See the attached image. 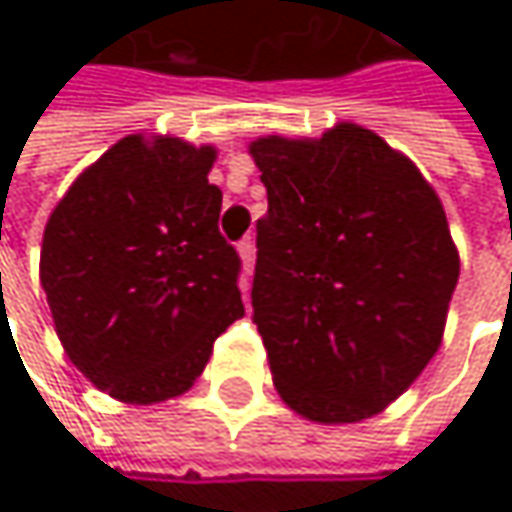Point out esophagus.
<instances>
[{"instance_id": "obj_1", "label": "esophagus", "mask_w": 512, "mask_h": 512, "mask_svg": "<svg viewBox=\"0 0 512 512\" xmlns=\"http://www.w3.org/2000/svg\"><path fill=\"white\" fill-rule=\"evenodd\" d=\"M237 252H240V260H243V272L246 275H252V269H255V237L249 234V237H243L240 243H237Z\"/></svg>"}]
</instances>
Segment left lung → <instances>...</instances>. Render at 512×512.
I'll return each mask as SVG.
<instances>
[{
	"mask_svg": "<svg viewBox=\"0 0 512 512\" xmlns=\"http://www.w3.org/2000/svg\"><path fill=\"white\" fill-rule=\"evenodd\" d=\"M252 320L278 394L320 424L397 400L436 356L460 278L439 195L376 133L257 139Z\"/></svg>",
	"mask_w": 512,
	"mask_h": 512,
	"instance_id": "8db88e82",
	"label": "left lung"
}]
</instances>
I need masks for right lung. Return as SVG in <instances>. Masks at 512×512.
<instances>
[{
    "label": "right lung",
    "instance_id": "1",
    "mask_svg": "<svg viewBox=\"0 0 512 512\" xmlns=\"http://www.w3.org/2000/svg\"><path fill=\"white\" fill-rule=\"evenodd\" d=\"M213 148L127 136L52 210L41 284L70 361L127 403L183 394L246 314Z\"/></svg>",
    "mask_w": 512,
    "mask_h": 512
}]
</instances>
